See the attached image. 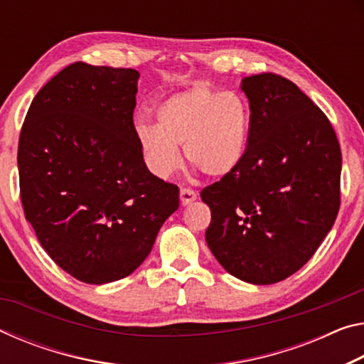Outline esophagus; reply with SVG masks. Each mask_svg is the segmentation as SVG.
I'll list each match as a JSON object with an SVG mask.
<instances>
[{"label": "esophagus", "instance_id": "1", "mask_svg": "<svg viewBox=\"0 0 364 364\" xmlns=\"http://www.w3.org/2000/svg\"><path fill=\"white\" fill-rule=\"evenodd\" d=\"M180 199H181V204L183 205H188L194 203L196 199H198V193L193 191V189L189 188H181L180 189Z\"/></svg>", "mask_w": 364, "mask_h": 364}]
</instances>
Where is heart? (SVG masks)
Wrapping results in <instances>:
<instances>
[{
  "label": "heart",
  "instance_id": "heart-1",
  "mask_svg": "<svg viewBox=\"0 0 364 364\" xmlns=\"http://www.w3.org/2000/svg\"><path fill=\"white\" fill-rule=\"evenodd\" d=\"M155 119V126H137L136 137L147 166L160 178L178 168L180 146L188 164L210 178L232 175L246 157L251 109L236 92L194 85L161 102Z\"/></svg>",
  "mask_w": 364,
  "mask_h": 364
}]
</instances>
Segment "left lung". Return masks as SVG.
<instances>
[{
    "mask_svg": "<svg viewBox=\"0 0 364 364\" xmlns=\"http://www.w3.org/2000/svg\"><path fill=\"white\" fill-rule=\"evenodd\" d=\"M250 100L245 160L203 189L205 241L236 279L270 285L306 264L340 207L342 152L331 121L291 80L270 73L241 80Z\"/></svg>",
    "mask_w": 364,
    "mask_h": 364,
    "instance_id": "1",
    "label": "left lung"
}]
</instances>
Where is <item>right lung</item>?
<instances>
[{
    "mask_svg": "<svg viewBox=\"0 0 364 364\" xmlns=\"http://www.w3.org/2000/svg\"><path fill=\"white\" fill-rule=\"evenodd\" d=\"M136 69L73 63L38 90L19 137L21 200L74 279H124L149 255L180 189L149 171L132 113Z\"/></svg>",
    "mask_w": 364,
    "mask_h": 364,
    "instance_id": "obj_1",
    "label": "right lung"
}]
</instances>
